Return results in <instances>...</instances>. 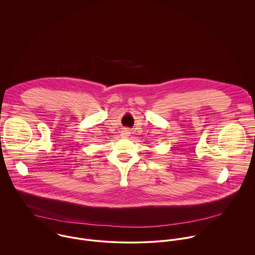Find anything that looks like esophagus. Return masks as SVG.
Returning <instances> with one entry per match:
<instances>
[{
  "label": "esophagus",
  "mask_w": 255,
  "mask_h": 255,
  "mask_svg": "<svg viewBox=\"0 0 255 255\" xmlns=\"http://www.w3.org/2000/svg\"><path fill=\"white\" fill-rule=\"evenodd\" d=\"M129 134H130V132H129L128 130H124V131L122 132V135H123V137H128Z\"/></svg>",
  "instance_id": "34e87169"
}]
</instances>
